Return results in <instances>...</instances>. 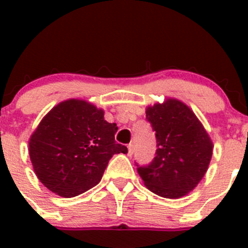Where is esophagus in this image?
I'll list each match as a JSON object with an SVG mask.
<instances>
[{
    "label": "esophagus",
    "instance_id": "esophagus-1",
    "mask_svg": "<svg viewBox=\"0 0 248 248\" xmlns=\"http://www.w3.org/2000/svg\"><path fill=\"white\" fill-rule=\"evenodd\" d=\"M127 147H128V156H132V155H133V152H134L133 144H129Z\"/></svg>",
    "mask_w": 248,
    "mask_h": 248
}]
</instances>
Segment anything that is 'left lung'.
<instances>
[{"instance_id": "8db88e82", "label": "left lung", "mask_w": 248, "mask_h": 248, "mask_svg": "<svg viewBox=\"0 0 248 248\" xmlns=\"http://www.w3.org/2000/svg\"><path fill=\"white\" fill-rule=\"evenodd\" d=\"M146 120L156 132L154 161L138 167L147 189L163 198L176 199L193 191L204 177L214 144L193 111L175 98L146 108Z\"/></svg>"}]
</instances>
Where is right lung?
Masks as SVG:
<instances>
[{
    "label": "right lung",
    "instance_id": "obj_1",
    "mask_svg": "<svg viewBox=\"0 0 248 248\" xmlns=\"http://www.w3.org/2000/svg\"><path fill=\"white\" fill-rule=\"evenodd\" d=\"M116 124L104 110L82 99H67L50 110L29 140L33 170L54 193L72 198L101 181L109 159L127 154L115 141Z\"/></svg>",
    "mask_w": 248,
    "mask_h": 248
}]
</instances>
